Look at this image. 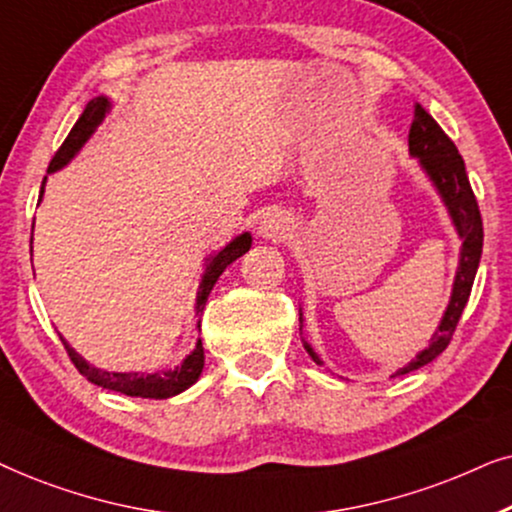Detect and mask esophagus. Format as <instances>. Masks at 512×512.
<instances>
[{
    "instance_id": "obj_1",
    "label": "esophagus",
    "mask_w": 512,
    "mask_h": 512,
    "mask_svg": "<svg viewBox=\"0 0 512 512\" xmlns=\"http://www.w3.org/2000/svg\"><path fill=\"white\" fill-rule=\"evenodd\" d=\"M260 234L267 241H285L292 234V220L285 213H269L260 222Z\"/></svg>"
}]
</instances>
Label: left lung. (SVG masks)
<instances>
[{"instance_id": "8db88e82", "label": "left lung", "mask_w": 512, "mask_h": 512, "mask_svg": "<svg viewBox=\"0 0 512 512\" xmlns=\"http://www.w3.org/2000/svg\"><path fill=\"white\" fill-rule=\"evenodd\" d=\"M410 154L417 156L421 168L426 170V175L431 177L435 189H438L442 201H445L449 217H452L463 245L459 269H456L454 278L452 299H449V306L445 316L440 320L438 330H435L431 344H428V349L419 353L417 360H412L410 365H405L403 370H398L395 374H407L412 370H419L421 365H428L447 349L449 342H452L456 323H459L463 306L468 304L470 290H473V281L475 274H478V264L482 255V238H485V234H482L478 199H475L466 175V163H463L454 142L449 140V135L442 131L438 121H435L419 102L414 105V119L410 126ZM299 316H302V313H299ZM304 349L309 351L313 363L323 365V360L316 356V351H313L306 342Z\"/></svg>"}]
</instances>
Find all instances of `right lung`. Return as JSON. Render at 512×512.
Instances as JSON below:
<instances>
[{"mask_svg": "<svg viewBox=\"0 0 512 512\" xmlns=\"http://www.w3.org/2000/svg\"><path fill=\"white\" fill-rule=\"evenodd\" d=\"M109 109V100L107 98H93L88 102L84 114H81L77 124L67 135L63 145L53 156L51 163H49V173L53 170L63 168L70 163V159L74 154L79 152L81 147H84V142L91 138L95 128L102 119H105ZM46 182V177H44ZM44 182H42V194H44ZM39 201H42V196H39ZM34 227V222H32ZM250 243H252V236L245 231V234L236 236L234 241H231L227 248H222L217 252L215 257H210L208 264H206V271H203V278H201V285H199V295H196V318H199V327H201V316H203V306L208 302V295L210 290H213V285L217 283V278L222 276V271L229 267L231 262H236L238 257L245 255V252L250 250ZM60 342H63L67 356L77 367L79 374H84V377L91 381L95 386H102V388H109V391H117V393H124V395H135V398H156V400H163V398H170V395H177L182 391H187L189 386L194 384L196 379L201 377V370H203V344L201 339L196 342V349L189 353L185 358V363L180 367H175V370H161V372H154V374H140V372H107V370H98V367L88 365L84 358L79 356L77 351L72 349L70 344L65 342L63 337H60Z\"/></svg>", "mask_w": 512, "mask_h": 512, "instance_id": "add662e5", "label": "right lung"}]
</instances>
